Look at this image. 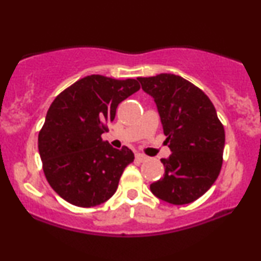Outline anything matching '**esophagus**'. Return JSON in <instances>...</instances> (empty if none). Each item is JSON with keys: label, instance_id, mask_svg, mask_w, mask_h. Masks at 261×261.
<instances>
[{"label": "esophagus", "instance_id": "obj_1", "mask_svg": "<svg viewBox=\"0 0 261 261\" xmlns=\"http://www.w3.org/2000/svg\"><path fill=\"white\" fill-rule=\"evenodd\" d=\"M146 159H147V156H146L145 154H141V153H137V154H135V160L139 163L145 162Z\"/></svg>", "mask_w": 261, "mask_h": 261}]
</instances>
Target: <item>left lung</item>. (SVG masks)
Returning <instances> with one entry per match:
<instances>
[{
	"instance_id": "8db88e82",
	"label": "left lung",
	"mask_w": 261,
	"mask_h": 261,
	"mask_svg": "<svg viewBox=\"0 0 261 261\" xmlns=\"http://www.w3.org/2000/svg\"><path fill=\"white\" fill-rule=\"evenodd\" d=\"M137 80L154 98L165 144L172 151L162 159L163 178L149 189L171 204L194 202L215 183L222 167L224 128L215 107L201 89L180 76L160 73Z\"/></svg>"
}]
</instances>
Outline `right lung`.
Returning <instances> with one entry per match:
<instances>
[{"label": "right lung", "instance_id": "1", "mask_svg": "<svg viewBox=\"0 0 261 261\" xmlns=\"http://www.w3.org/2000/svg\"><path fill=\"white\" fill-rule=\"evenodd\" d=\"M140 90L137 80L91 74L55 98L38 137L42 170L51 188L71 204L91 208L115 194L134 154L113 148L102 134L123 99Z\"/></svg>", "mask_w": 261, "mask_h": 261}]
</instances>
